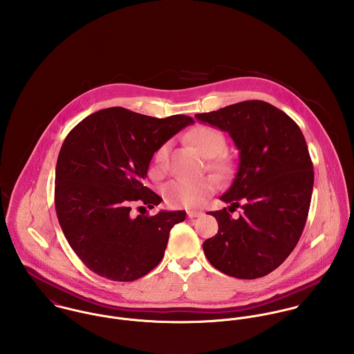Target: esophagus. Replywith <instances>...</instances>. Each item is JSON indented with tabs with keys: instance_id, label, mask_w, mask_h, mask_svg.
Returning a JSON list of instances; mask_svg holds the SVG:
<instances>
[{
	"instance_id": "34e87169",
	"label": "esophagus",
	"mask_w": 354,
	"mask_h": 354,
	"mask_svg": "<svg viewBox=\"0 0 354 354\" xmlns=\"http://www.w3.org/2000/svg\"><path fill=\"white\" fill-rule=\"evenodd\" d=\"M201 215H202L201 211H188V218H191V219L198 218V216H201Z\"/></svg>"
}]
</instances>
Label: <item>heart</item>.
<instances>
[{"mask_svg": "<svg viewBox=\"0 0 354 354\" xmlns=\"http://www.w3.org/2000/svg\"><path fill=\"white\" fill-rule=\"evenodd\" d=\"M188 139L204 156L211 158L209 167L216 174H225L229 170V165L222 155L226 149V139L221 131L209 125H199L188 133ZM169 150L170 142H165L153 153V162L158 170L165 169ZM215 187L216 184L212 177L176 178L163 187L162 195L170 207L194 209L207 203L215 192Z\"/></svg>", "mask_w": 354, "mask_h": 354, "instance_id": "1", "label": "heart"}]
</instances>
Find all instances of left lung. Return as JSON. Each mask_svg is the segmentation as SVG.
Masks as SVG:
<instances>
[{"mask_svg":"<svg viewBox=\"0 0 354 354\" xmlns=\"http://www.w3.org/2000/svg\"><path fill=\"white\" fill-rule=\"evenodd\" d=\"M230 135L239 167L221 201L234 208L211 211L218 233L203 243L221 272L254 279L279 267L296 248L308 218L313 165L299 125L264 101H244L195 115ZM229 207V209H230Z\"/></svg>","mask_w":354,"mask_h":354,"instance_id":"left-lung-1","label":"left lung"}]
</instances>
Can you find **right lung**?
<instances>
[{
  "instance_id": "add662e5",
  "label": "right lung",
  "mask_w": 354,
  "mask_h": 354,
  "mask_svg": "<svg viewBox=\"0 0 354 354\" xmlns=\"http://www.w3.org/2000/svg\"><path fill=\"white\" fill-rule=\"evenodd\" d=\"M194 118H155L124 107L90 114L65 138L55 166L59 226L80 260L103 278L131 282L162 260L171 227L185 211L132 216V204L162 199L146 185L156 149Z\"/></svg>"
}]
</instances>
